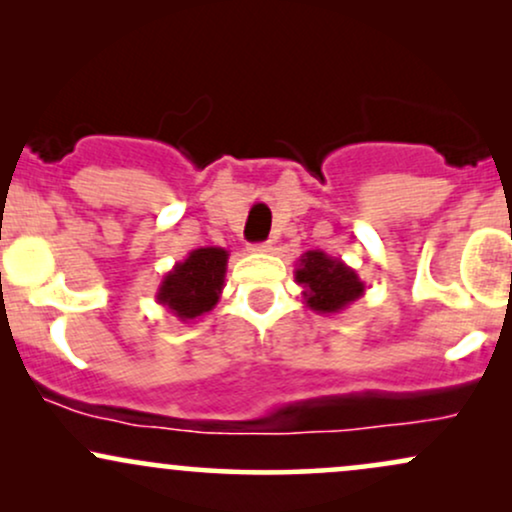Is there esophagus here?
Here are the masks:
<instances>
[{
  "label": "esophagus",
  "mask_w": 512,
  "mask_h": 512,
  "mask_svg": "<svg viewBox=\"0 0 512 512\" xmlns=\"http://www.w3.org/2000/svg\"><path fill=\"white\" fill-rule=\"evenodd\" d=\"M250 250H252V252H272V250H274V243H269V240H267V243H257V245H252Z\"/></svg>",
  "instance_id": "1"
}]
</instances>
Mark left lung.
<instances>
[{
	"instance_id": "left-lung-1",
	"label": "left lung",
	"mask_w": 512,
	"mask_h": 512,
	"mask_svg": "<svg viewBox=\"0 0 512 512\" xmlns=\"http://www.w3.org/2000/svg\"><path fill=\"white\" fill-rule=\"evenodd\" d=\"M293 276L296 284L303 286L305 305L317 315L342 313L366 291V284L358 279L356 269L322 250L303 252Z\"/></svg>"
}]
</instances>
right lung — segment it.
<instances>
[{"label": "right lung", "mask_w": 512, "mask_h": 512, "mask_svg": "<svg viewBox=\"0 0 512 512\" xmlns=\"http://www.w3.org/2000/svg\"><path fill=\"white\" fill-rule=\"evenodd\" d=\"M228 250L197 248L163 276L156 303L180 322H195L219 303L226 279Z\"/></svg>", "instance_id": "obj_1"}]
</instances>
